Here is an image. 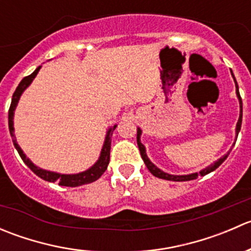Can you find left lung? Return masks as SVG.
<instances>
[{
	"instance_id": "obj_1",
	"label": "left lung",
	"mask_w": 251,
	"mask_h": 251,
	"mask_svg": "<svg viewBox=\"0 0 251 251\" xmlns=\"http://www.w3.org/2000/svg\"><path fill=\"white\" fill-rule=\"evenodd\" d=\"M231 73H232V70H231ZM232 77H233L234 83H235V93H237L238 100H239V109H240L239 110V119H238L237 126H235V137H238V133H239V131H240V126H242L243 103H242V98H240V95H239V88H238V83H237V81H235L233 73H232ZM141 135H142V130L140 127H137V144H138V148H140L141 156H142V159H143L144 164H146V166L148 168V170L151 171V173L153 174L154 176L159 177V178L168 179V181H177V182L191 181V179H196L197 177L199 176V175H201V176H205V175H207V174L212 173L214 170H216V169L219 168V166L221 165V164L224 163L225 160H226L227 156H228V154H229V151H228V153L225 154L224 156H221L219 160H216L214 164H211V165L206 166V168L203 169V170H201L199 173H193V174H188V175H171V174H168V173H164L163 170H160L158 166H155L153 163H151V160H149L148 155H147L146 147H144L143 144H142V142H141Z\"/></svg>"
}]
</instances>
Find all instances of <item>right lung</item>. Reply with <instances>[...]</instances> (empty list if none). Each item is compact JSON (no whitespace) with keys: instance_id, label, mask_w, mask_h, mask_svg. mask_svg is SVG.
Instances as JSON below:
<instances>
[{"instance_id":"right-lung-1","label":"right lung","mask_w":251,"mask_h":251,"mask_svg":"<svg viewBox=\"0 0 251 251\" xmlns=\"http://www.w3.org/2000/svg\"><path fill=\"white\" fill-rule=\"evenodd\" d=\"M41 69V65L37 67L35 69V72L32 74H30L29 76H25L20 81V83L18 85L16 92L13 93V97H12V103L11 107H9V111H8V127H9V133H11V137L13 140V144L16 147V149L19 153L20 158L23 159L25 164L30 168V170L32 171L34 174H36L40 178L45 179V181L48 182H58L59 186H64V187H78L82 186V184H87L91 183V182H95L96 179L100 178L102 176L103 173L107 170L108 164H109V159H110V144H111V135H113V131L116 128V124L111 127L108 128L107 135H105L104 138V143H103L102 151H100V158L98 160L93 164L91 168H88L87 170L82 171V173H77V174H59V173H54V171H50V170H45V169L39 168V166L35 165L29 158L24 154V151H22V148L19 147V144L17 143V138L14 136V110H16L18 102H19L20 97H22L23 92L31 85V82L34 81V78L36 77L37 73L40 72Z\"/></svg>"}]
</instances>
